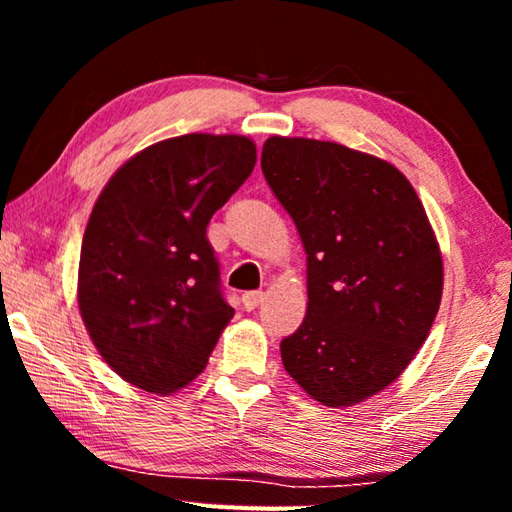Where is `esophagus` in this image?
<instances>
[{
  "label": "esophagus",
  "mask_w": 512,
  "mask_h": 512,
  "mask_svg": "<svg viewBox=\"0 0 512 512\" xmlns=\"http://www.w3.org/2000/svg\"><path fill=\"white\" fill-rule=\"evenodd\" d=\"M262 300H264V293L262 291H248V293H244V296H241V302H244V307L248 311L257 309L259 305H262Z\"/></svg>",
  "instance_id": "34e87169"
}]
</instances>
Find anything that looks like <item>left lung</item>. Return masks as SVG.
<instances>
[{
  "mask_svg": "<svg viewBox=\"0 0 512 512\" xmlns=\"http://www.w3.org/2000/svg\"><path fill=\"white\" fill-rule=\"evenodd\" d=\"M262 171L307 253V316L280 352L325 406L368 400L402 375L443 296V257L393 164L336 142L273 135Z\"/></svg>",
  "mask_w": 512,
  "mask_h": 512,
  "instance_id": "8db88e82",
  "label": "left lung"
}]
</instances>
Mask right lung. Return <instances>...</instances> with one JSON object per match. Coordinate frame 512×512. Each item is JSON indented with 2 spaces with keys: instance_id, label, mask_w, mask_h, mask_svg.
<instances>
[{
  "instance_id": "obj_1",
  "label": "right lung",
  "mask_w": 512,
  "mask_h": 512,
  "mask_svg": "<svg viewBox=\"0 0 512 512\" xmlns=\"http://www.w3.org/2000/svg\"><path fill=\"white\" fill-rule=\"evenodd\" d=\"M255 162L248 137L192 133L133 155L103 187L83 235L79 309L128 384L169 395L203 372L235 316L207 223Z\"/></svg>"
}]
</instances>
